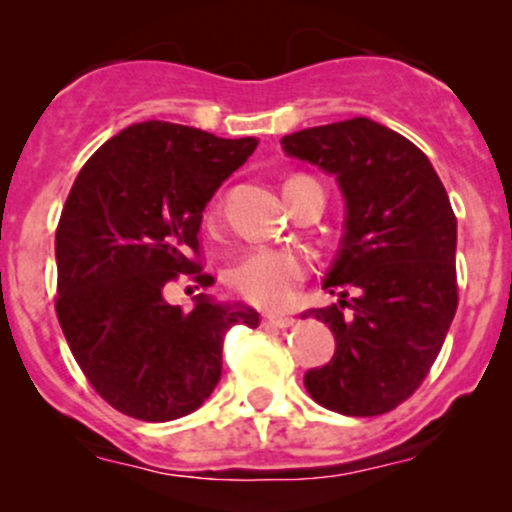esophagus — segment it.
<instances>
[{"label":"esophagus","mask_w":512,"mask_h":512,"mask_svg":"<svg viewBox=\"0 0 512 512\" xmlns=\"http://www.w3.org/2000/svg\"><path fill=\"white\" fill-rule=\"evenodd\" d=\"M297 322L294 317H285V314H267L262 317V327H275V329H287Z\"/></svg>","instance_id":"obj_1"}]
</instances>
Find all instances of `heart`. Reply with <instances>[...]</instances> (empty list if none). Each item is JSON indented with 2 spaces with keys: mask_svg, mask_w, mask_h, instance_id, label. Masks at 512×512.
<instances>
[{
  "mask_svg": "<svg viewBox=\"0 0 512 512\" xmlns=\"http://www.w3.org/2000/svg\"><path fill=\"white\" fill-rule=\"evenodd\" d=\"M312 272V262L299 250L260 247L232 265L227 285L240 299L260 309H285Z\"/></svg>",
  "mask_w": 512,
  "mask_h": 512,
  "instance_id": "1",
  "label": "heart"
}]
</instances>
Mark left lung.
<instances>
[{
    "mask_svg": "<svg viewBox=\"0 0 512 512\" xmlns=\"http://www.w3.org/2000/svg\"><path fill=\"white\" fill-rule=\"evenodd\" d=\"M282 151L337 175L347 198V232L324 280L342 299L307 312L329 324L337 352L304 386L344 416L394 411L423 384L456 317L446 188L421 148L361 116L289 133Z\"/></svg>",
    "mask_w": 512,
    "mask_h": 512,
    "instance_id": "8db88e82",
    "label": "left lung"
}]
</instances>
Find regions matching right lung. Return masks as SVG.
Wrapping results in <instances>:
<instances>
[{"mask_svg":"<svg viewBox=\"0 0 512 512\" xmlns=\"http://www.w3.org/2000/svg\"><path fill=\"white\" fill-rule=\"evenodd\" d=\"M255 138H218L168 121L133 123L76 175L56 227V317L94 391L141 421L188 416L213 394L225 334L260 314L200 294L193 312L165 299L203 270L200 223Z\"/></svg>","mask_w":512,"mask_h":512,"instance_id":"obj_1","label":"right lung"}]
</instances>
